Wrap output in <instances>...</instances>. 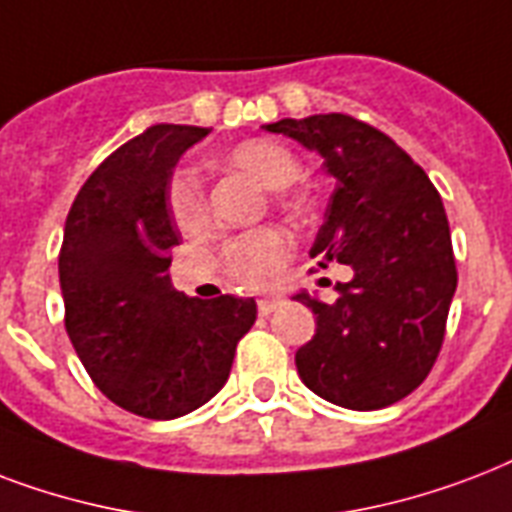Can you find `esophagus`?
<instances>
[{
    "mask_svg": "<svg viewBox=\"0 0 512 512\" xmlns=\"http://www.w3.org/2000/svg\"><path fill=\"white\" fill-rule=\"evenodd\" d=\"M283 304V296H267V299H259V315H272Z\"/></svg>",
    "mask_w": 512,
    "mask_h": 512,
    "instance_id": "34e87169",
    "label": "esophagus"
}]
</instances>
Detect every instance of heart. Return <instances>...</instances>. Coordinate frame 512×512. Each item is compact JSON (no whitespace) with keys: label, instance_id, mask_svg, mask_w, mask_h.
Here are the masks:
<instances>
[{"label":"heart","instance_id":"obj_1","mask_svg":"<svg viewBox=\"0 0 512 512\" xmlns=\"http://www.w3.org/2000/svg\"><path fill=\"white\" fill-rule=\"evenodd\" d=\"M219 165L253 178L264 189H275V202H280L283 208L296 211L301 205L299 194L291 189L301 173V162L288 146L267 141V138H248L224 149L219 154ZM165 205H168L173 224L184 235H200L211 224L205 186L192 168H178L170 176ZM219 259L221 267L227 269L229 277H235L237 283L261 288L272 283L285 261L291 259V240L275 227L248 229L243 235L229 237L221 243Z\"/></svg>","mask_w":512,"mask_h":512}]
</instances>
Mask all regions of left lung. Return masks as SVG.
<instances>
[{
	"label": "left lung",
	"mask_w": 512,
	"mask_h": 512,
	"mask_svg": "<svg viewBox=\"0 0 512 512\" xmlns=\"http://www.w3.org/2000/svg\"><path fill=\"white\" fill-rule=\"evenodd\" d=\"M264 128L323 157L334 194L310 256L352 267L331 304L296 293L318 315L296 352L301 382L352 411L392 406L430 374L457 291L441 194L390 136L350 114Z\"/></svg>",
	"instance_id": "8db88e82"
}]
</instances>
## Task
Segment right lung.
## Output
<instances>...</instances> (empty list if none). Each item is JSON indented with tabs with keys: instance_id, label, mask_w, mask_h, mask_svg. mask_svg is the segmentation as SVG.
I'll use <instances>...</instances> for the list:
<instances>
[{
	"instance_id": "1",
	"label": "right lung",
	"mask_w": 512,
	"mask_h": 512,
	"mask_svg": "<svg viewBox=\"0 0 512 512\" xmlns=\"http://www.w3.org/2000/svg\"><path fill=\"white\" fill-rule=\"evenodd\" d=\"M205 136L152 125L130 138L87 178L63 229L66 334L95 387L146 419L208 403L256 320L253 299H192L170 285L178 229L165 192L178 157Z\"/></svg>"
}]
</instances>
